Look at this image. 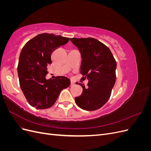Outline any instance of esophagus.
<instances>
[{
	"label": "esophagus",
	"mask_w": 151,
	"mask_h": 151,
	"mask_svg": "<svg viewBox=\"0 0 151 151\" xmlns=\"http://www.w3.org/2000/svg\"><path fill=\"white\" fill-rule=\"evenodd\" d=\"M73 85H74V83H73L72 81H70V86H72Z\"/></svg>",
	"instance_id": "obj_1"
}]
</instances>
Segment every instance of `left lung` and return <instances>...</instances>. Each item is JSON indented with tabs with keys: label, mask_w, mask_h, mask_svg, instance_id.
Segmentation results:
<instances>
[{
	"label": "left lung",
	"mask_w": 151,
	"mask_h": 151,
	"mask_svg": "<svg viewBox=\"0 0 151 151\" xmlns=\"http://www.w3.org/2000/svg\"><path fill=\"white\" fill-rule=\"evenodd\" d=\"M79 50L82 57V79L89 81L81 86L83 93L75 98L77 106L87 111L101 108L111 96L116 81V62L108 47L93 38H70Z\"/></svg>",
	"instance_id": "left-lung-1"
}]
</instances>
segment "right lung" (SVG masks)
I'll return each mask as SVG.
<instances>
[{"label": "right lung", "mask_w": 151, "mask_h": 151, "mask_svg": "<svg viewBox=\"0 0 151 151\" xmlns=\"http://www.w3.org/2000/svg\"><path fill=\"white\" fill-rule=\"evenodd\" d=\"M69 38L52 33L40 34L22 48L17 66L20 88L31 106L43 109L52 106L59 94L70 84L69 79L57 76L46 79L52 52L66 44Z\"/></svg>", "instance_id": "add662e5"}]
</instances>
